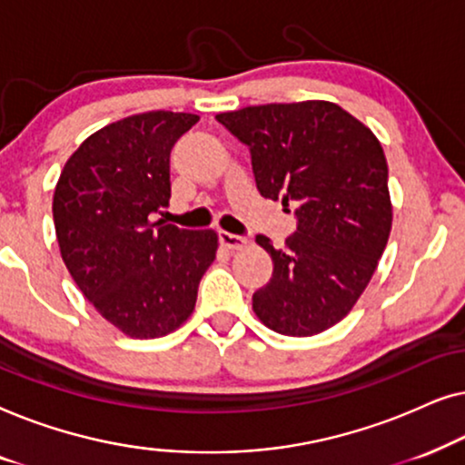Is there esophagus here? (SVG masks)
Returning a JSON list of instances; mask_svg holds the SVG:
<instances>
[{
    "label": "esophagus",
    "instance_id": "34e87169",
    "mask_svg": "<svg viewBox=\"0 0 465 465\" xmlns=\"http://www.w3.org/2000/svg\"><path fill=\"white\" fill-rule=\"evenodd\" d=\"M218 239H220L222 245L228 247V250H241V247L247 245V241L241 237V234H232V232H226V231H220Z\"/></svg>",
    "mask_w": 465,
    "mask_h": 465
}]
</instances>
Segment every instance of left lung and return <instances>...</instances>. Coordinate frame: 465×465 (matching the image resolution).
Returning <instances> with one entry per match:
<instances>
[{
  "mask_svg": "<svg viewBox=\"0 0 465 465\" xmlns=\"http://www.w3.org/2000/svg\"><path fill=\"white\" fill-rule=\"evenodd\" d=\"M215 120L250 148L258 193L294 207L296 231L285 247L256 237L272 275L253 292V311L285 336L332 328L366 290L390 239L383 148L330 101L252 105Z\"/></svg>",
  "mask_w": 465,
  "mask_h": 465,
  "instance_id": "8db88e82",
  "label": "left lung"
}]
</instances>
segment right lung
<instances>
[{"mask_svg": "<svg viewBox=\"0 0 465 465\" xmlns=\"http://www.w3.org/2000/svg\"><path fill=\"white\" fill-rule=\"evenodd\" d=\"M196 123L156 110L107 124L74 152L54 190L63 262L93 307L135 339L188 320L218 250L213 231L152 222L171 199V150Z\"/></svg>", "mask_w": 465, "mask_h": 465, "instance_id": "add662e5", "label": "right lung"}]
</instances>
